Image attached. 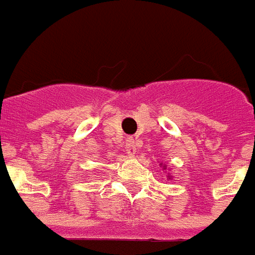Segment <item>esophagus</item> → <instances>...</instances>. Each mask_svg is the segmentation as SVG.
<instances>
[{"mask_svg":"<svg viewBox=\"0 0 255 255\" xmlns=\"http://www.w3.org/2000/svg\"><path fill=\"white\" fill-rule=\"evenodd\" d=\"M126 148H127L128 154H135V152L137 151V140L136 139H132V137L127 139V142H126Z\"/></svg>","mask_w":255,"mask_h":255,"instance_id":"34e87169","label":"esophagus"}]
</instances>
